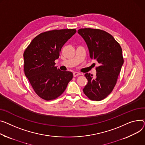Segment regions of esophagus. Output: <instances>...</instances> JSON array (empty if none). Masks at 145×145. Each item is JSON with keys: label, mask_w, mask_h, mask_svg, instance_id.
<instances>
[{"label": "esophagus", "mask_w": 145, "mask_h": 145, "mask_svg": "<svg viewBox=\"0 0 145 145\" xmlns=\"http://www.w3.org/2000/svg\"><path fill=\"white\" fill-rule=\"evenodd\" d=\"M80 74H81V73H79V72H73V76L74 77H76V76H78L80 75Z\"/></svg>", "instance_id": "1"}]
</instances>
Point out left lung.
<instances>
[{"label": "left lung", "mask_w": 145, "mask_h": 145, "mask_svg": "<svg viewBox=\"0 0 145 145\" xmlns=\"http://www.w3.org/2000/svg\"><path fill=\"white\" fill-rule=\"evenodd\" d=\"M78 33L88 46L90 57L99 63L96 75L84 76L88 82L83 91L89 99L100 101L111 93L123 63L122 48L109 33L100 29L81 28Z\"/></svg>", "instance_id": "left-lung-1"}]
</instances>
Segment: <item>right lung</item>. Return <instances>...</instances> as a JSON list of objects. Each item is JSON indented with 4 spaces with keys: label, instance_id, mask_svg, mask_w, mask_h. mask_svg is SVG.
I'll return each mask as SVG.
<instances>
[{
    "label": "right lung",
    "instance_id": "add662e5",
    "mask_svg": "<svg viewBox=\"0 0 145 145\" xmlns=\"http://www.w3.org/2000/svg\"><path fill=\"white\" fill-rule=\"evenodd\" d=\"M75 29L54 30L35 37L25 50L24 73L35 93L46 101L54 100L65 90L73 73L55 66L61 48L76 33Z\"/></svg>",
    "mask_w": 145,
    "mask_h": 145
}]
</instances>
